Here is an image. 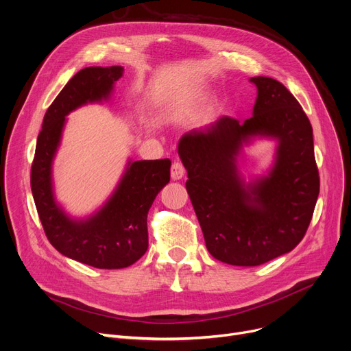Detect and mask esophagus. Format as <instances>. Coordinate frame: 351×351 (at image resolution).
Segmentation results:
<instances>
[{"instance_id":"esophagus-1","label":"esophagus","mask_w":351,"mask_h":351,"mask_svg":"<svg viewBox=\"0 0 351 351\" xmlns=\"http://www.w3.org/2000/svg\"><path fill=\"white\" fill-rule=\"evenodd\" d=\"M184 175V167L182 165V162L179 160H175L172 163V168H171V176L173 180H179L182 179Z\"/></svg>"}]
</instances>
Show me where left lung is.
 <instances>
[{"label": "left lung", "instance_id": "left-lung-1", "mask_svg": "<svg viewBox=\"0 0 351 351\" xmlns=\"http://www.w3.org/2000/svg\"><path fill=\"white\" fill-rule=\"evenodd\" d=\"M251 82L258 88L251 119L224 115L186 132L178 147L206 247L237 267L292 251L306 234L320 188L308 115L282 83L264 76ZM252 136L276 137L277 159L267 178L245 185L237 156Z\"/></svg>", "mask_w": 351, "mask_h": 351}]
</instances>
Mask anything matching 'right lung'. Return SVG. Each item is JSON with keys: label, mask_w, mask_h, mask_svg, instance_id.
Masks as SVG:
<instances>
[{"label": "right lung", "mask_w": 351, "mask_h": 351, "mask_svg": "<svg viewBox=\"0 0 351 351\" xmlns=\"http://www.w3.org/2000/svg\"><path fill=\"white\" fill-rule=\"evenodd\" d=\"M123 73L121 66H91L67 82L43 117L31 168V189L49 243L69 258L100 269L127 268L148 250V212L171 180V160L130 162L106 206L84 221L69 219L56 204L52 160L66 115L86 103L108 99Z\"/></svg>", "instance_id": "obj_1"}]
</instances>
